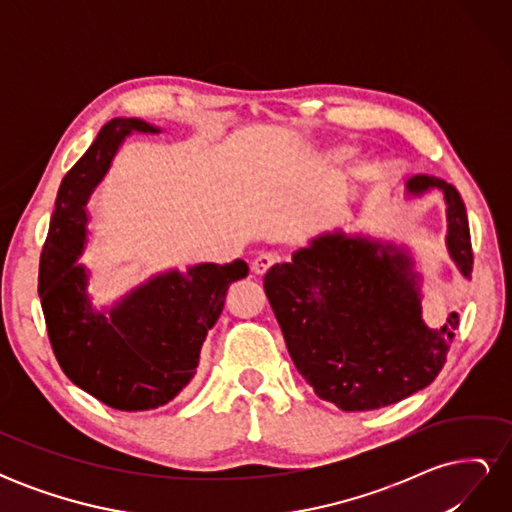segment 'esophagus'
<instances>
[{
    "label": "esophagus",
    "instance_id": "esophagus-1",
    "mask_svg": "<svg viewBox=\"0 0 512 512\" xmlns=\"http://www.w3.org/2000/svg\"><path fill=\"white\" fill-rule=\"evenodd\" d=\"M282 258L277 256V254H273V252H265V254H258L256 258H254V262H252V271L256 273V275H265L273 265H277V262H280Z\"/></svg>",
    "mask_w": 512,
    "mask_h": 512
}]
</instances>
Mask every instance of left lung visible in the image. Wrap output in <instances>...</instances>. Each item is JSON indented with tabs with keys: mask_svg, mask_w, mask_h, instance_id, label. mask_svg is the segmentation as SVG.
I'll return each instance as SVG.
<instances>
[{
	"mask_svg": "<svg viewBox=\"0 0 512 512\" xmlns=\"http://www.w3.org/2000/svg\"><path fill=\"white\" fill-rule=\"evenodd\" d=\"M440 188L448 215V252L472 275L466 205L451 183L416 175L410 194ZM265 292L290 359L314 393L344 412L391 406L436 380L446 363L457 314L429 329L410 256L393 245L324 235L275 265Z\"/></svg>",
	"mask_w": 512,
	"mask_h": 512,
	"instance_id": "left-lung-1",
	"label": "left lung"
}]
</instances>
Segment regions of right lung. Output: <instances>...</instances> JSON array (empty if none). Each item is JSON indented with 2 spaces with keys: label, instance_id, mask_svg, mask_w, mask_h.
Instances as JSON below:
<instances>
[{
  "label": "right lung",
  "instance_id": "1",
  "mask_svg": "<svg viewBox=\"0 0 512 512\" xmlns=\"http://www.w3.org/2000/svg\"><path fill=\"white\" fill-rule=\"evenodd\" d=\"M130 132H158L141 119H113L59 185L42 245L38 294L55 359L79 389L121 412L153 410L175 399L196 374L209 329L226 292L247 265H198L168 271L104 312L87 297L85 203Z\"/></svg>",
  "mask_w": 512,
  "mask_h": 512
}]
</instances>
